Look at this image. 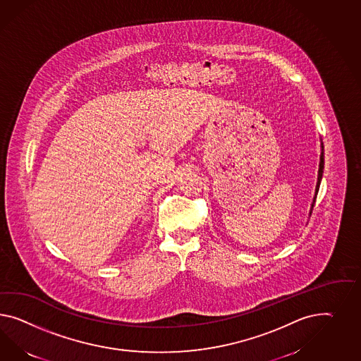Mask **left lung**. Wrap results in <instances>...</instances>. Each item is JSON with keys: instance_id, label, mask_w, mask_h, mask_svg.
<instances>
[{"instance_id": "obj_1", "label": "left lung", "mask_w": 361, "mask_h": 361, "mask_svg": "<svg viewBox=\"0 0 361 361\" xmlns=\"http://www.w3.org/2000/svg\"><path fill=\"white\" fill-rule=\"evenodd\" d=\"M323 143L321 140V160H319V169H318V181H317V188H315V195H314V200H312V209H310V215H312V206L315 204V200H317V195H318V190H319V185H321L322 176H323V168H324V154H323Z\"/></svg>"}]
</instances>
